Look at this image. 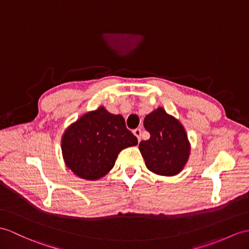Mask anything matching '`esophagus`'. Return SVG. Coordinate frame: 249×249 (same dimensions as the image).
I'll return each instance as SVG.
<instances>
[{
    "label": "esophagus",
    "instance_id": "1",
    "mask_svg": "<svg viewBox=\"0 0 249 249\" xmlns=\"http://www.w3.org/2000/svg\"><path fill=\"white\" fill-rule=\"evenodd\" d=\"M134 135L138 138V141L140 142V140H141V129L140 128H136V129H134Z\"/></svg>",
    "mask_w": 249,
    "mask_h": 249
}]
</instances>
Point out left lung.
I'll use <instances>...</instances> for the list:
<instances>
[{
	"label": "left lung",
	"instance_id": "8db88e82",
	"mask_svg": "<svg viewBox=\"0 0 249 249\" xmlns=\"http://www.w3.org/2000/svg\"><path fill=\"white\" fill-rule=\"evenodd\" d=\"M144 127L151 137L141 141L139 148L147 169L163 176L178 174L190 154L188 137L182 125L163 108H158L146 115Z\"/></svg>",
	"mask_w": 249,
	"mask_h": 249
}]
</instances>
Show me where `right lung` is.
Segmentation results:
<instances>
[{"mask_svg":"<svg viewBox=\"0 0 249 249\" xmlns=\"http://www.w3.org/2000/svg\"><path fill=\"white\" fill-rule=\"evenodd\" d=\"M138 144L122 115L100 107L79 118L62 137V153L69 169L80 178L94 180L110 171L123 148Z\"/></svg>","mask_w":249,"mask_h":249,"instance_id":"obj_1","label":"right lung"}]
</instances>
